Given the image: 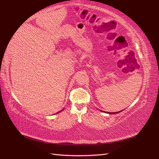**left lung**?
Here are the masks:
<instances>
[{"label":"left lung","instance_id":"8db88e82","mask_svg":"<svg viewBox=\"0 0 159 159\" xmlns=\"http://www.w3.org/2000/svg\"><path fill=\"white\" fill-rule=\"evenodd\" d=\"M119 112H120V111H119ZM118 112H117V113H110V112H108V113H109V114H115V113H117Z\"/></svg>","mask_w":159,"mask_h":159}]
</instances>
